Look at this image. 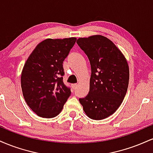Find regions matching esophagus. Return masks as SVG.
Masks as SVG:
<instances>
[{"mask_svg": "<svg viewBox=\"0 0 153 153\" xmlns=\"http://www.w3.org/2000/svg\"><path fill=\"white\" fill-rule=\"evenodd\" d=\"M77 86H78V84H76V83L72 84V88H73V90H75V88H76Z\"/></svg>", "mask_w": 153, "mask_h": 153, "instance_id": "esophagus-1", "label": "esophagus"}]
</instances>
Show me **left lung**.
<instances>
[{"label":"left lung","instance_id":"obj_1","mask_svg":"<svg viewBox=\"0 0 153 153\" xmlns=\"http://www.w3.org/2000/svg\"><path fill=\"white\" fill-rule=\"evenodd\" d=\"M77 44L91 67L89 93L79 101L91 119L107 118L120 106L127 93L129 79L127 59L114 44L101 35L79 38Z\"/></svg>","mask_w":153,"mask_h":153}]
</instances>
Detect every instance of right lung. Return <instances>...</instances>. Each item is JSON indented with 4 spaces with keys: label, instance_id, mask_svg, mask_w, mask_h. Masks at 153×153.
Wrapping results in <instances>:
<instances>
[{
    "label": "right lung",
    "instance_id": "1",
    "mask_svg": "<svg viewBox=\"0 0 153 153\" xmlns=\"http://www.w3.org/2000/svg\"><path fill=\"white\" fill-rule=\"evenodd\" d=\"M76 39L71 37L44 40L33 50L23 68V96L39 117L57 116L71 96V88L63 82L62 64Z\"/></svg>",
    "mask_w": 153,
    "mask_h": 153
}]
</instances>
